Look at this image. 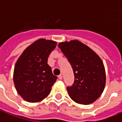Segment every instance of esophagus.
<instances>
[{
  "label": "esophagus",
  "mask_w": 122,
  "mask_h": 122,
  "mask_svg": "<svg viewBox=\"0 0 122 122\" xmlns=\"http://www.w3.org/2000/svg\"><path fill=\"white\" fill-rule=\"evenodd\" d=\"M58 78L59 80H62V79H63V76H62V75H59L58 76Z\"/></svg>",
  "instance_id": "esophagus-1"
}]
</instances>
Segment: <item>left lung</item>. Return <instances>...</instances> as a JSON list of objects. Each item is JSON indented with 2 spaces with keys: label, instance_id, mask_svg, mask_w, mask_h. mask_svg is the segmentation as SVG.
Here are the masks:
<instances>
[{
  "label": "left lung",
  "instance_id": "8db88e82",
  "mask_svg": "<svg viewBox=\"0 0 122 122\" xmlns=\"http://www.w3.org/2000/svg\"><path fill=\"white\" fill-rule=\"evenodd\" d=\"M58 46L68 59L75 75L73 85L67 88L71 98L85 105L95 102L106 85L105 68L102 59L79 40L60 42Z\"/></svg>",
  "mask_w": 122,
  "mask_h": 122
}]
</instances>
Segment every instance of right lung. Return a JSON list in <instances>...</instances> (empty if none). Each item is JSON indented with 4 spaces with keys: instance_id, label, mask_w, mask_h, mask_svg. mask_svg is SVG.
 I'll return each instance as SVG.
<instances>
[{
    "instance_id": "right-lung-1",
    "label": "right lung",
    "mask_w": 122,
    "mask_h": 122,
    "mask_svg": "<svg viewBox=\"0 0 122 122\" xmlns=\"http://www.w3.org/2000/svg\"><path fill=\"white\" fill-rule=\"evenodd\" d=\"M57 42L39 39L23 51L14 70L13 81L18 94L28 102H37L46 98L57 77L47 64L49 54Z\"/></svg>"
}]
</instances>
